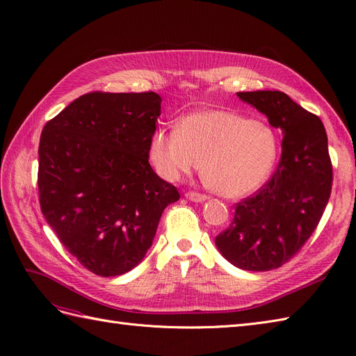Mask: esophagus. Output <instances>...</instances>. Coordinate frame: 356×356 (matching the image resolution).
<instances>
[{
    "label": "esophagus",
    "instance_id": "34e87169",
    "mask_svg": "<svg viewBox=\"0 0 356 356\" xmlns=\"http://www.w3.org/2000/svg\"><path fill=\"white\" fill-rule=\"evenodd\" d=\"M186 197L191 202H197V203H202L204 200H208V196L202 195V193H196V191H188L186 193Z\"/></svg>",
    "mask_w": 356,
    "mask_h": 356
}]
</instances>
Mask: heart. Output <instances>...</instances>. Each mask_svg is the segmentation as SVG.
I'll list each match as a JSON object with an SVG mask.
<instances>
[{
  "label": "heart",
  "instance_id": "b5f03b06",
  "mask_svg": "<svg viewBox=\"0 0 356 356\" xmlns=\"http://www.w3.org/2000/svg\"><path fill=\"white\" fill-rule=\"evenodd\" d=\"M279 139L263 120L225 110L186 115L178 127L161 129L149 141V159L168 181L190 174L203 161V179L225 197L260 188L275 169Z\"/></svg>",
  "mask_w": 356,
  "mask_h": 356
}]
</instances>
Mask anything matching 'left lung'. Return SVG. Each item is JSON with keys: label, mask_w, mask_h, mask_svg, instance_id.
Returning <instances> with one entry per match:
<instances>
[{"label": "left lung", "mask_w": 356, "mask_h": 356, "mask_svg": "<svg viewBox=\"0 0 356 356\" xmlns=\"http://www.w3.org/2000/svg\"><path fill=\"white\" fill-rule=\"evenodd\" d=\"M238 96L281 129L282 154L272 178L236 204L233 222L215 238V245L233 266L264 272L293 258L319 224L332 184L328 138L321 118L284 92Z\"/></svg>", "instance_id": "left-lung-1"}]
</instances>
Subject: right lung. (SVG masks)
Instances as JSON below:
<instances>
[{"label": "right lung", "instance_id": "add662e5", "mask_svg": "<svg viewBox=\"0 0 356 356\" xmlns=\"http://www.w3.org/2000/svg\"><path fill=\"white\" fill-rule=\"evenodd\" d=\"M161 98L86 93L44 126L38 147L41 212L88 270L118 276L144 260L177 187L148 163Z\"/></svg>", "mask_w": 356, "mask_h": 356}]
</instances>
